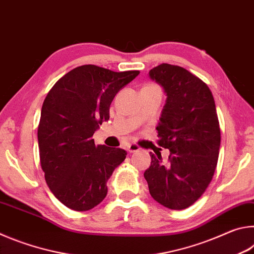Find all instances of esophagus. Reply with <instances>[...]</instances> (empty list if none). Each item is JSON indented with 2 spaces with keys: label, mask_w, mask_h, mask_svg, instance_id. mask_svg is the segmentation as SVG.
<instances>
[{
  "label": "esophagus",
  "mask_w": 254,
  "mask_h": 254,
  "mask_svg": "<svg viewBox=\"0 0 254 254\" xmlns=\"http://www.w3.org/2000/svg\"><path fill=\"white\" fill-rule=\"evenodd\" d=\"M139 150H140L139 145H136V144H134V143H131V144L127 145V151L130 152V153L136 152V151H139Z\"/></svg>",
  "instance_id": "1"
}]
</instances>
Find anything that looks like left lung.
I'll list each match as a JSON object with an SVG mask.
<instances>
[{"mask_svg": "<svg viewBox=\"0 0 254 254\" xmlns=\"http://www.w3.org/2000/svg\"><path fill=\"white\" fill-rule=\"evenodd\" d=\"M167 95L158 143L170 151L168 161L151 152L144 171L150 195L170 209H184L204 194L216 169L221 130L208 86L183 67L161 64L149 71Z\"/></svg>", "mask_w": 254, "mask_h": 254, "instance_id": "left-lung-1", "label": "left lung"}]
</instances>
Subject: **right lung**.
Returning a JSON list of instances; mask_svg holds the SVG:
<instances>
[{
	"instance_id": "right-lung-1",
	"label": "right lung",
	"mask_w": 254,
	"mask_h": 254,
	"mask_svg": "<svg viewBox=\"0 0 254 254\" xmlns=\"http://www.w3.org/2000/svg\"><path fill=\"white\" fill-rule=\"evenodd\" d=\"M139 74L79 66L46 96L38 127L40 163L51 192L68 208L84 212L105 198L107 180L127 151L96 147L92 136L110 119V105L120 89Z\"/></svg>"
}]
</instances>
